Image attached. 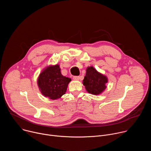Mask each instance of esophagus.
I'll use <instances>...</instances> for the list:
<instances>
[{
	"label": "esophagus",
	"instance_id": "obj_1",
	"mask_svg": "<svg viewBox=\"0 0 151 151\" xmlns=\"http://www.w3.org/2000/svg\"><path fill=\"white\" fill-rule=\"evenodd\" d=\"M79 76H73V79H74V80H79Z\"/></svg>",
	"mask_w": 151,
	"mask_h": 151
}]
</instances>
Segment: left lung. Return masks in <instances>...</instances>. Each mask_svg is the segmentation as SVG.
<instances>
[{"label":"left lung","instance_id":"8db88e82","mask_svg":"<svg viewBox=\"0 0 151 151\" xmlns=\"http://www.w3.org/2000/svg\"><path fill=\"white\" fill-rule=\"evenodd\" d=\"M108 82L107 78L99 73L93 66L88 67L83 84L89 93L93 95L101 94L106 88V83Z\"/></svg>","mask_w":151,"mask_h":151}]
</instances>
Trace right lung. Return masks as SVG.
I'll use <instances>...</instances> for the list:
<instances>
[{
	"label": "right lung",
	"instance_id": "add662e5",
	"mask_svg": "<svg viewBox=\"0 0 151 151\" xmlns=\"http://www.w3.org/2000/svg\"><path fill=\"white\" fill-rule=\"evenodd\" d=\"M58 64L47 67L40 73L37 85L43 96L51 100L60 98L66 93L71 79L61 75Z\"/></svg>",
	"mask_w": 151,
	"mask_h": 151
}]
</instances>
